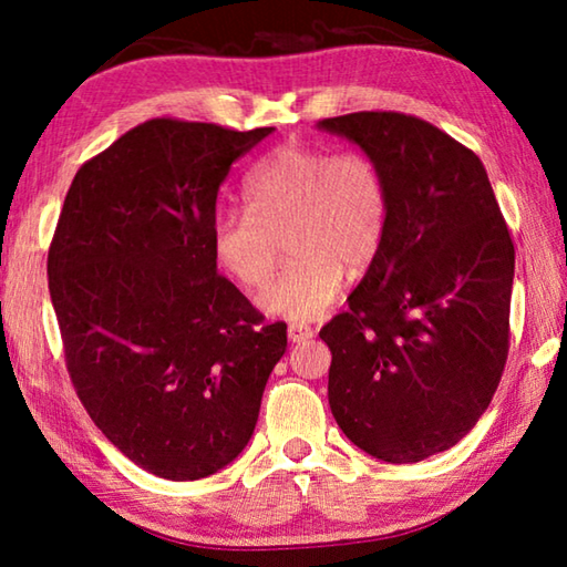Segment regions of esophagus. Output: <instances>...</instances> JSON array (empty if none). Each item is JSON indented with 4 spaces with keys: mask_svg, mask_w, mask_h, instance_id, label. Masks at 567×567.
Returning a JSON list of instances; mask_svg holds the SVG:
<instances>
[{
    "mask_svg": "<svg viewBox=\"0 0 567 567\" xmlns=\"http://www.w3.org/2000/svg\"><path fill=\"white\" fill-rule=\"evenodd\" d=\"M315 334L312 328H307V324H297L292 322L290 328H287V338H290V342H307Z\"/></svg>",
    "mask_w": 567,
    "mask_h": 567,
    "instance_id": "esophagus-1",
    "label": "esophagus"
}]
</instances>
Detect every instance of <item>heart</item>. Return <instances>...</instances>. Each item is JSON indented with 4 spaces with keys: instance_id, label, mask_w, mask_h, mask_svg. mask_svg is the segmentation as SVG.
I'll use <instances>...</instances> for the list:
<instances>
[{
    "instance_id": "heart-1",
    "label": "heart",
    "mask_w": 567,
    "mask_h": 567,
    "mask_svg": "<svg viewBox=\"0 0 567 567\" xmlns=\"http://www.w3.org/2000/svg\"><path fill=\"white\" fill-rule=\"evenodd\" d=\"M245 199L215 213L213 252L239 285L262 287L282 237L290 262L260 307L285 320H318L344 272L360 277L378 260L390 225L385 179L362 152L285 145L249 172Z\"/></svg>"
}]
</instances>
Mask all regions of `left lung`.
<instances>
[{"label": "left lung", "mask_w": 567, "mask_h": 567, "mask_svg": "<svg viewBox=\"0 0 567 567\" xmlns=\"http://www.w3.org/2000/svg\"><path fill=\"white\" fill-rule=\"evenodd\" d=\"M318 127L375 162L390 197L378 260L320 330L330 410L368 455L420 463L460 443L501 382L513 239L483 162L430 122L354 112Z\"/></svg>", "instance_id": "obj_1"}]
</instances>
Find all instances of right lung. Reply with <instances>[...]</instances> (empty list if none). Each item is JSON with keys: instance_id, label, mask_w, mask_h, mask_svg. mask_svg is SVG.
<instances>
[{"instance_id": "right-lung-1", "label": "right lung", "mask_w": 567, "mask_h": 567, "mask_svg": "<svg viewBox=\"0 0 567 567\" xmlns=\"http://www.w3.org/2000/svg\"><path fill=\"white\" fill-rule=\"evenodd\" d=\"M272 132L150 120L64 197L47 275L66 370L104 437L157 477L233 463L287 350V324H265L213 252L219 185Z\"/></svg>"}]
</instances>
